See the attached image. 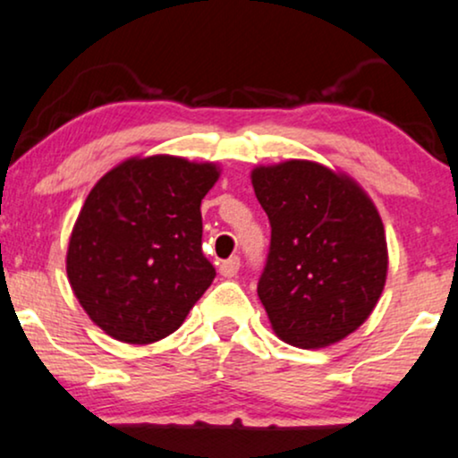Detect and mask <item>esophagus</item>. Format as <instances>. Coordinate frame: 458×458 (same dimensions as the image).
Listing matches in <instances>:
<instances>
[{"mask_svg":"<svg viewBox=\"0 0 458 458\" xmlns=\"http://www.w3.org/2000/svg\"><path fill=\"white\" fill-rule=\"evenodd\" d=\"M239 268H241V258L239 256L228 258V260H224L222 264H219V273H222L224 277H236Z\"/></svg>","mask_w":458,"mask_h":458,"instance_id":"obj_1","label":"esophagus"}]
</instances>
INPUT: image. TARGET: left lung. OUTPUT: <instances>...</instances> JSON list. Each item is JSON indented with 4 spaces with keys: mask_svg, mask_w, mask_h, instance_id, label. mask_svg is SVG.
Wrapping results in <instances>:
<instances>
[{
    "mask_svg": "<svg viewBox=\"0 0 458 458\" xmlns=\"http://www.w3.org/2000/svg\"><path fill=\"white\" fill-rule=\"evenodd\" d=\"M271 224L258 296L275 333L296 348H324L371 316L388 253L377 208L354 181L292 159L251 173Z\"/></svg>",
    "mask_w": 458,
    "mask_h": 458,
    "instance_id": "obj_1",
    "label": "left lung"
}]
</instances>
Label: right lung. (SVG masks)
<instances>
[{
    "mask_svg": "<svg viewBox=\"0 0 458 458\" xmlns=\"http://www.w3.org/2000/svg\"><path fill=\"white\" fill-rule=\"evenodd\" d=\"M217 176L213 164L153 156L119 164L89 191L70 236L68 279L110 337H168L211 285L200 202Z\"/></svg>",
    "mask_w": 458,
    "mask_h": 458,
    "instance_id": "right-lung-1",
    "label": "right lung"
}]
</instances>
